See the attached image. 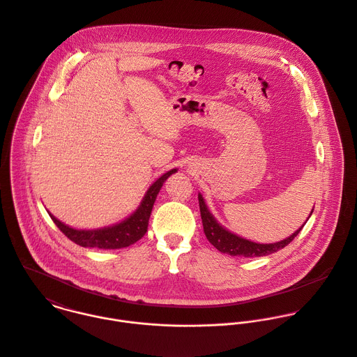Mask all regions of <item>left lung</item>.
I'll return each instance as SVG.
<instances>
[{
  "label": "left lung",
  "mask_w": 357,
  "mask_h": 357,
  "mask_svg": "<svg viewBox=\"0 0 357 357\" xmlns=\"http://www.w3.org/2000/svg\"><path fill=\"white\" fill-rule=\"evenodd\" d=\"M198 201H199V209H201V218H202V225H204V233L208 238V241L222 253H227L231 256H243V257H255V256H266L270 253H274L282 248H285L294 238L299 234V231L303 229H298L292 236H289L285 239H281L274 243H259L249 241L246 238L239 237L237 234L229 231L225 229L216 218L211 213L204 197L198 194ZM313 209L309 215L312 216ZM307 218V220H309ZM306 223V222H305Z\"/></svg>",
  "instance_id": "1"
}]
</instances>
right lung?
Returning a JSON list of instances; mask_svg holds the SVG:
<instances>
[{"label": "right lung", "mask_w": 357, "mask_h": 357, "mask_svg": "<svg viewBox=\"0 0 357 357\" xmlns=\"http://www.w3.org/2000/svg\"><path fill=\"white\" fill-rule=\"evenodd\" d=\"M177 169H172L160 176L145 192L139 206L124 220L114 226L96 229V230H77L58 220L50 213L56 227L75 243L84 248H100V249H120L132 245L145 236L148 230L149 216L155 204V199L163 185V183L176 173Z\"/></svg>", "instance_id": "1"}]
</instances>
